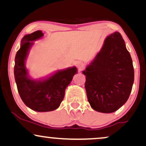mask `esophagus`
Returning a JSON list of instances; mask_svg holds the SVG:
<instances>
[{
  "mask_svg": "<svg viewBox=\"0 0 146 146\" xmlns=\"http://www.w3.org/2000/svg\"><path fill=\"white\" fill-rule=\"evenodd\" d=\"M77 67L78 68L79 71H81L84 67V63L82 61L77 62Z\"/></svg>",
  "mask_w": 146,
  "mask_h": 146,
  "instance_id": "34e87169",
  "label": "esophagus"
}]
</instances>
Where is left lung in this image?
<instances>
[{
  "label": "left lung",
  "mask_w": 146,
  "mask_h": 146,
  "mask_svg": "<svg viewBox=\"0 0 146 146\" xmlns=\"http://www.w3.org/2000/svg\"><path fill=\"white\" fill-rule=\"evenodd\" d=\"M87 97L94 110L111 113L128 100L134 82L131 57L119 32L105 39L94 59L83 71Z\"/></svg>",
  "instance_id": "8db88e82"
}]
</instances>
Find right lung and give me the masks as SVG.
<instances>
[{
  "label": "right lung",
  "instance_id": "right-lung-1",
  "mask_svg": "<svg viewBox=\"0 0 146 146\" xmlns=\"http://www.w3.org/2000/svg\"><path fill=\"white\" fill-rule=\"evenodd\" d=\"M44 36L42 31L25 35L21 41V47L15 58L14 75L18 92L24 104L37 112L56 110L63 100L66 88L77 73L75 67L58 70L48 78L32 79L25 67V60L35 41Z\"/></svg>",
  "mask_w": 146,
  "mask_h": 146
}]
</instances>
